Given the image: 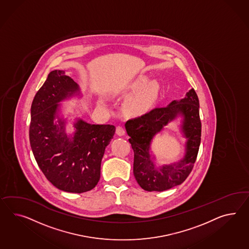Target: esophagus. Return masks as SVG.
Wrapping results in <instances>:
<instances>
[{"mask_svg":"<svg viewBox=\"0 0 249 249\" xmlns=\"http://www.w3.org/2000/svg\"><path fill=\"white\" fill-rule=\"evenodd\" d=\"M116 133H117L118 136L122 137V136H124V135H125L126 131H125L124 127H122V126H118V127H116Z\"/></svg>","mask_w":249,"mask_h":249,"instance_id":"esophagus-1","label":"esophagus"}]
</instances>
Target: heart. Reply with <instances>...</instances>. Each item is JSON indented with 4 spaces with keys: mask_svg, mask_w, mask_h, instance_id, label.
Here are the masks:
<instances>
[{
    "mask_svg": "<svg viewBox=\"0 0 249 249\" xmlns=\"http://www.w3.org/2000/svg\"><path fill=\"white\" fill-rule=\"evenodd\" d=\"M161 86L157 80H150L146 76H140L132 81L125 89L126 94H131L127 98L125 108L129 113L140 114L147 109L158 101ZM99 103L104 105L105 101L100 99Z\"/></svg>",
    "mask_w": 249,
    "mask_h": 249,
    "instance_id": "obj_1",
    "label": "heart"
}]
</instances>
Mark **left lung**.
<instances>
[{"label":"left lung","instance_id":"8db88e82","mask_svg":"<svg viewBox=\"0 0 249 249\" xmlns=\"http://www.w3.org/2000/svg\"><path fill=\"white\" fill-rule=\"evenodd\" d=\"M199 99L194 88L181 100L157 107L144 115L128 120L125 127L134 151L133 174L140 187L162 192L181 184L194 167L200 144ZM181 118L180 131L186 139L185 156L173 164L158 166L151 153L153 138L170 122Z\"/></svg>","mask_w":249,"mask_h":249}]
</instances>
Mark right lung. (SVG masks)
<instances>
[{
  "instance_id": "1",
  "label": "right lung",
  "mask_w": 249,
  "mask_h": 249,
  "mask_svg": "<svg viewBox=\"0 0 249 249\" xmlns=\"http://www.w3.org/2000/svg\"><path fill=\"white\" fill-rule=\"evenodd\" d=\"M76 97H82L79 85L65 71L50 72L31 104L30 142L49 182L64 192L82 194L99 182L102 159L116 128L75 118L74 131L67 133L61 103Z\"/></svg>"
}]
</instances>
